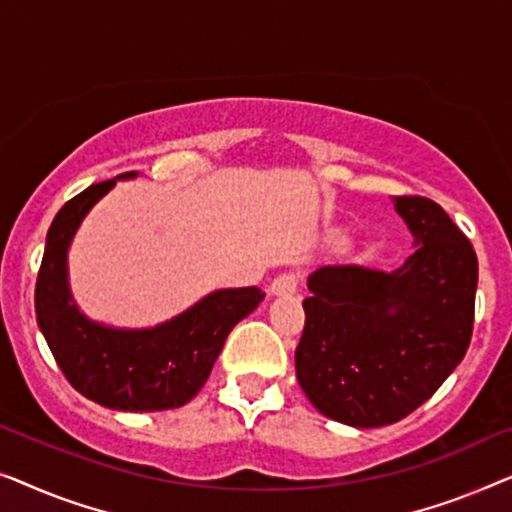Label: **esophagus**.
Instances as JSON below:
<instances>
[{
    "label": "esophagus",
    "instance_id": "obj_1",
    "mask_svg": "<svg viewBox=\"0 0 512 512\" xmlns=\"http://www.w3.org/2000/svg\"><path fill=\"white\" fill-rule=\"evenodd\" d=\"M299 290V276L297 273H280L278 278H273L269 285V292L273 297H287V294H297Z\"/></svg>",
    "mask_w": 512,
    "mask_h": 512
}]
</instances>
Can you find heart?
<instances>
[{
  "label": "heart",
  "instance_id": "heart-1",
  "mask_svg": "<svg viewBox=\"0 0 512 512\" xmlns=\"http://www.w3.org/2000/svg\"><path fill=\"white\" fill-rule=\"evenodd\" d=\"M329 241L334 243V246H338V243H343V241H345V234H343V232H334V234L329 236Z\"/></svg>",
  "mask_w": 512,
  "mask_h": 512
}]
</instances>
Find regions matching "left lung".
Returning a JSON list of instances; mask_svg holds the SVG:
<instances>
[{
	"label": "left lung",
	"mask_w": 512,
	"mask_h": 512,
	"mask_svg": "<svg viewBox=\"0 0 512 512\" xmlns=\"http://www.w3.org/2000/svg\"><path fill=\"white\" fill-rule=\"evenodd\" d=\"M415 253L394 271L320 266L308 276L297 380L329 420L385 427L422 406L455 371L473 334L478 257L450 215L394 197Z\"/></svg>",
	"instance_id": "obj_1"
}]
</instances>
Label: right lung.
<instances>
[{"label":"right lung","mask_w":512,"mask_h":512,"mask_svg":"<svg viewBox=\"0 0 512 512\" xmlns=\"http://www.w3.org/2000/svg\"><path fill=\"white\" fill-rule=\"evenodd\" d=\"M90 185L55 215L46 236L34 290L37 322L71 387L99 406L129 413L181 408L211 376L234 325L255 311L259 287L215 290L181 315L146 329H120L90 320L71 297L67 255L90 208L115 181Z\"/></svg>","instance_id":"add662e5"}]
</instances>
